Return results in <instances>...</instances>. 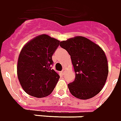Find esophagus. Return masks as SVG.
<instances>
[{
  "label": "esophagus",
  "mask_w": 121,
  "mask_h": 121,
  "mask_svg": "<svg viewBox=\"0 0 121 121\" xmlns=\"http://www.w3.org/2000/svg\"><path fill=\"white\" fill-rule=\"evenodd\" d=\"M61 73H62V75H64V74H65V69H63V70H62V72H61Z\"/></svg>",
  "instance_id": "1"
}]
</instances>
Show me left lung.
<instances>
[{
    "instance_id": "left-lung-1",
    "label": "left lung",
    "mask_w": 121,
    "mask_h": 121,
    "mask_svg": "<svg viewBox=\"0 0 121 121\" xmlns=\"http://www.w3.org/2000/svg\"><path fill=\"white\" fill-rule=\"evenodd\" d=\"M60 45L71 56L76 73L74 81L68 84L70 93L81 100L98 95L108 75V60L102 49L83 36L60 42Z\"/></svg>"
}]
</instances>
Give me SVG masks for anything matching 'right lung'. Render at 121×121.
<instances>
[{"instance_id": "add662e5", "label": "right lung", "mask_w": 121, "mask_h": 121, "mask_svg": "<svg viewBox=\"0 0 121 121\" xmlns=\"http://www.w3.org/2000/svg\"><path fill=\"white\" fill-rule=\"evenodd\" d=\"M60 41L46 35L38 36L24 45L18 59L17 73L22 88L36 98L53 92L60 76L51 69L52 56Z\"/></svg>"}]
</instances>
